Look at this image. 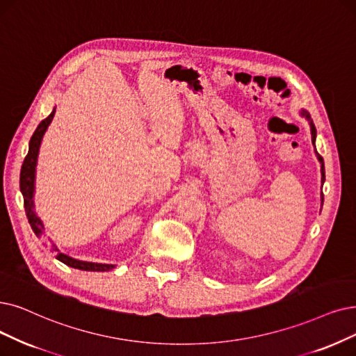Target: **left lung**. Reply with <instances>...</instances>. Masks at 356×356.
<instances>
[{
	"label": "left lung",
	"mask_w": 356,
	"mask_h": 356,
	"mask_svg": "<svg viewBox=\"0 0 356 356\" xmlns=\"http://www.w3.org/2000/svg\"><path fill=\"white\" fill-rule=\"evenodd\" d=\"M301 115L302 117H305L307 120H308V122H309V127H311V141H312V145H314V147H316V137H317V130H316V125H314V122H312V120H311V117H309V113L307 112V111H301ZM316 154H317V159L320 161V163H321V184H324V181H325V170H324V161H323V158L321 156L318 154V152L316 150ZM323 202H324V195H323V193H321V204H323Z\"/></svg>",
	"instance_id": "left-lung-1"
}]
</instances>
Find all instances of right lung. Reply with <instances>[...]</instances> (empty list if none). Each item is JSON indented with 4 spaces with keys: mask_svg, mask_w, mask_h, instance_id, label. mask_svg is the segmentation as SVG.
<instances>
[{
    "mask_svg": "<svg viewBox=\"0 0 356 356\" xmlns=\"http://www.w3.org/2000/svg\"><path fill=\"white\" fill-rule=\"evenodd\" d=\"M55 115V108L49 113V115L40 121L38 125V129L35 130L31 141H29V152H27L24 162L22 165L20 170V191L24 198V210H26V216L29 219V223L32 226L33 232L40 236L42 232H44V223L36 216V213L33 210V193H35V172H36V162H38V153L40 147V141L44 138V134L48 129V125L51 124L52 118ZM52 251L56 252V259H58L61 263L74 267L79 270H86V272H108V270H112L113 264H102V263H90V261H80L73 257H68V255L60 252V250L55 245H49Z\"/></svg>",
    "mask_w": 356,
    "mask_h": 356,
    "instance_id": "obj_1",
    "label": "right lung"
}]
</instances>
